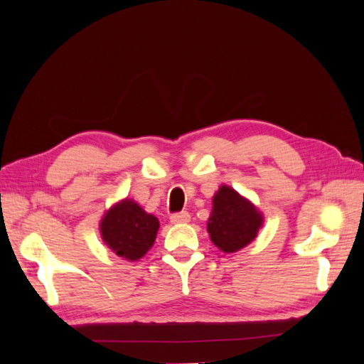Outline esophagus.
<instances>
[{"mask_svg":"<svg viewBox=\"0 0 364 364\" xmlns=\"http://www.w3.org/2000/svg\"><path fill=\"white\" fill-rule=\"evenodd\" d=\"M190 214L186 211H182V213H176L171 215V223L174 225H183V223H188L190 222Z\"/></svg>","mask_w":364,"mask_h":364,"instance_id":"esophagus-1","label":"esophagus"}]
</instances>
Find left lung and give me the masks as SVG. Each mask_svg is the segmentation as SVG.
Here are the masks:
<instances>
[{
  "label": "left lung",
  "mask_w": 364,
  "mask_h": 364,
  "mask_svg": "<svg viewBox=\"0 0 364 364\" xmlns=\"http://www.w3.org/2000/svg\"><path fill=\"white\" fill-rule=\"evenodd\" d=\"M264 217L250 200L222 185L213 197V211L206 230L213 243L225 253H234L257 238Z\"/></svg>",
  "instance_id": "1"
}]
</instances>
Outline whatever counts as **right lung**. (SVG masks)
Instances as JSON below:
<instances>
[{"label": "right lung", "mask_w": 364, "mask_h": 364, "mask_svg": "<svg viewBox=\"0 0 364 364\" xmlns=\"http://www.w3.org/2000/svg\"><path fill=\"white\" fill-rule=\"evenodd\" d=\"M158 229L159 220L130 199L109 208L100 222L105 245L127 261H138L146 255L155 243Z\"/></svg>", "instance_id": "add662e5"}]
</instances>
